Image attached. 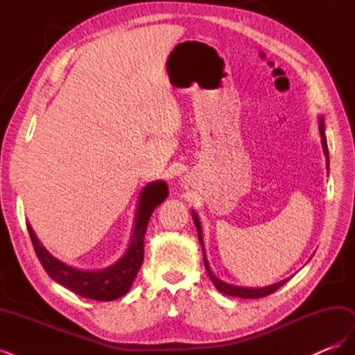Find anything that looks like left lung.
<instances>
[{"label": "left lung", "mask_w": 355, "mask_h": 355, "mask_svg": "<svg viewBox=\"0 0 355 355\" xmlns=\"http://www.w3.org/2000/svg\"><path fill=\"white\" fill-rule=\"evenodd\" d=\"M324 118L323 116H318V130H320V136H321V146H323V153L326 157V168L329 171V149H327V142H326V133H324ZM192 219H194V223L197 227V232H198V240L201 244V249H202V256H204V266H206V271L210 277L211 283L214 284L220 293L223 295H228V296H234V297H244V299H257V297H263L274 293L275 290L280 288L283 284H286L288 282V278L286 280H282L278 283H274L271 286H266V287H243V286H234L230 284L227 282H222L220 278H218L216 275L213 274L211 268L209 265V261L206 257V249H204V241H202V230H201V223H200V218L198 214L196 213V210H192Z\"/></svg>", "instance_id": "8db88e82"}]
</instances>
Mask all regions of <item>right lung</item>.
Returning <instances> with one entry per match:
<instances>
[{
    "label": "right lung",
    "mask_w": 355,
    "mask_h": 355,
    "mask_svg": "<svg viewBox=\"0 0 355 355\" xmlns=\"http://www.w3.org/2000/svg\"><path fill=\"white\" fill-rule=\"evenodd\" d=\"M168 196V187L164 180L149 182L139 194L137 207L133 219L130 241L120 259L103 270H80L59 261L38 240L35 231L28 222V232L34 244L35 253L46 272L71 292L94 300H115L124 296L132 288L135 278L144 262V241L148 222L153 211Z\"/></svg>",
    "instance_id": "obj_1"
}]
</instances>
